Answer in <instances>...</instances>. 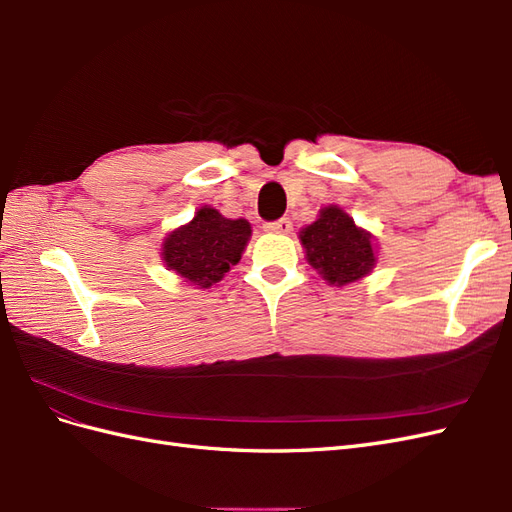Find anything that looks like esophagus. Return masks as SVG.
<instances>
[{
	"label": "esophagus",
	"mask_w": 512,
	"mask_h": 512,
	"mask_svg": "<svg viewBox=\"0 0 512 512\" xmlns=\"http://www.w3.org/2000/svg\"><path fill=\"white\" fill-rule=\"evenodd\" d=\"M265 230L267 232H282V235H286V232L292 230V222H290V218H280L275 222H267Z\"/></svg>",
	"instance_id": "esophagus-1"
}]
</instances>
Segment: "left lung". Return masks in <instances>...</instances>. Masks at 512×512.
Listing matches in <instances>:
<instances>
[{
  "instance_id": "obj_1",
  "label": "left lung",
  "mask_w": 512,
  "mask_h": 512,
  "mask_svg": "<svg viewBox=\"0 0 512 512\" xmlns=\"http://www.w3.org/2000/svg\"><path fill=\"white\" fill-rule=\"evenodd\" d=\"M301 241L309 265L329 284L361 280L376 265L371 237L339 207H324L320 218L301 232Z\"/></svg>"
}]
</instances>
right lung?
Masks as SVG:
<instances>
[{
  "instance_id": "1",
  "label": "right lung",
  "mask_w": 512,
  "mask_h": 512,
  "mask_svg": "<svg viewBox=\"0 0 512 512\" xmlns=\"http://www.w3.org/2000/svg\"><path fill=\"white\" fill-rule=\"evenodd\" d=\"M245 220H228L211 207L198 209L194 220L170 232L164 241V262L194 286L209 288L237 265L250 241Z\"/></svg>"
}]
</instances>
